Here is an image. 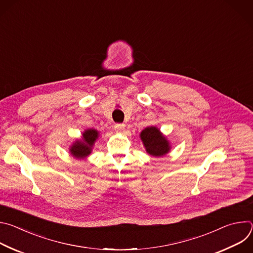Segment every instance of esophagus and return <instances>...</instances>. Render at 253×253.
Masks as SVG:
<instances>
[{
	"label": "esophagus",
	"instance_id": "1",
	"mask_svg": "<svg viewBox=\"0 0 253 253\" xmlns=\"http://www.w3.org/2000/svg\"><path fill=\"white\" fill-rule=\"evenodd\" d=\"M114 129L116 132H122L125 129V124H121V123H117L114 125Z\"/></svg>",
	"mask_w": 253,
	"mask_h": 253
}]
</instances>
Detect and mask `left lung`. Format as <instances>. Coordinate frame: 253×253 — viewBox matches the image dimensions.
Listing matches in <instances>:
<instances>
[{"label": "left lung", "instance_id": "left-lung-1", "mask_svg": "<svg viewBox=\"0 0 253 253\" xmlns=\"http://www.w3.org/2000/svg\"><path fill=\"white\" fill-rule=\"evenodd\" d=\"M146 151L153 156L159 157L169 151V143L156 127H148L140 134Z\"/></svg>", "mask_w": 253, "mask_h": 253}]
</instances>
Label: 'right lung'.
<instances>
[{"label":"right lung","instance_id":"obj_1","mask_svg":"<svg viewBox=\"0 0 253 253\" xmlns=\"http://www.w3.org/2000/svg\"><path fill=\"white\" fill-rule=\"evenodd\" d=\"M98 138V132L94 129L86 130L83 133V140L77 141L70 149L71 154L77 158H84L91 153L94 142Z\"/></svg>","mask_w":253,"mask_h":253}]
</instances>
